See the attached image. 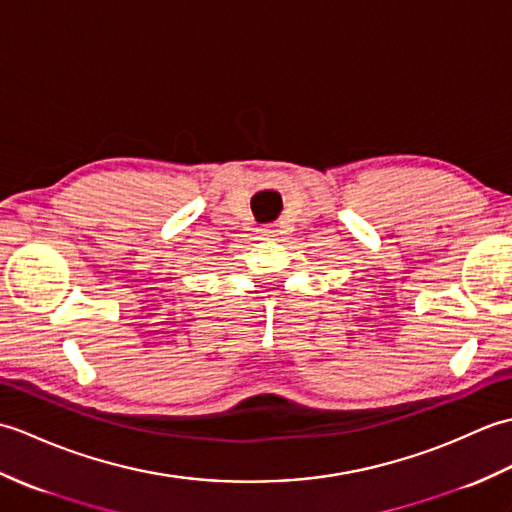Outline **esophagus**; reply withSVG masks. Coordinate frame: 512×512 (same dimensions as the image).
Here are the masks:
<instances>
[{
    "mask_svg": "<svg viewBox=\"0 0 512 512\" xmlns=\"http://www.w3.org/2000/svg\"><path fill=\"white\" fill-rule=\"evenodd\" d=\"M262 233H264V239H270V237H275L277 231H273V228H262Z\"/></svg>",
    "mask_w": 512,
    "mask_h": 512,
    "instance_id": "obj_1",
    "label": "esophagus"
}]
</instances>
